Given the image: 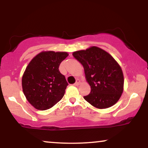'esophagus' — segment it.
I'll return each mask as SVG.
<instances>
[{
    "label": "esophagus",
    "instance_id": "34e87169",
    "mask_svg": "<svg viewBox=\"0 0 148 148\" xmlns=\"http://www.w3.org/2000/svg\"><path fill=\"white\" fill-rule=\"evenodd\" d=\"M80 83V80L78 79V80H76V81L75 83L74 84V86H78V85H79Z\"/></svg>",
    "mask_w": 148,
    "mask_h": 148
}]
</instances>
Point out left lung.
Returning a JSON list of instances; mask_svg holds the SVG:
<instances>
[{"mask_svg":"<svg viewBox=\"0 0 148 148\" xmlns=\"http://www.w3.org/2000/svg\"><path fill=\"white\" fill-rule=\"evenodd\" d=\"M72 55L83 66L90 86V93L84 99L99 109L114 105L121 97L124 86L123 71L116 61L97 47L75 51Z\"/></svg>","mask_w":148,"mask_h":148,"instance_id":"left-lung-1","label":"left lung"}]
</instances>
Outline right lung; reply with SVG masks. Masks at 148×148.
I'll use <instances>...</instances> for the list:
<instances>
[{
    "mask_svg": "<svg viewBox=\"0 0 148 148\" xmlns=\"http://www.w3.org/2000/svg\"><path fill=\"white\" fill-rule=\"evenodd\" d=\"M66 52L44 51L29 63L22 77V88L29 103L37 110H46L60 101L68 85L59 70Z\"/></svg>",
    "mask_w": 148,
    "mask_h": 148,
    "instance_id": "right-lung-1",
    "label": "right lung"
}]
</instances>
